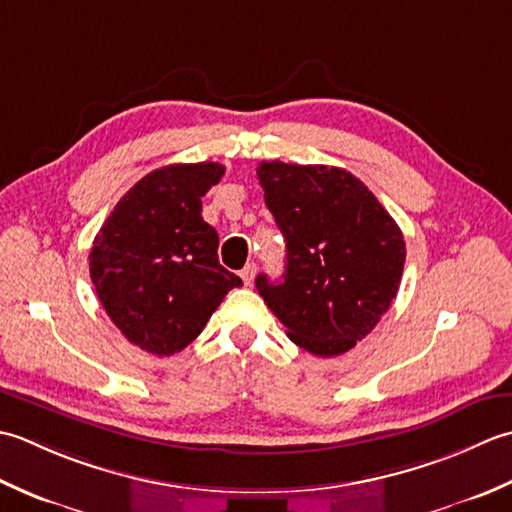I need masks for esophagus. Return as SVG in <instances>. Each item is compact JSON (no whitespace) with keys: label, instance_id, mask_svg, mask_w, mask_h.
Returning <instances> with one entry per match:
<instances>
[{"label":"esophagus","instance_id":"esophagus-1","mask_svg":"<svg viewBox=\"0 0 512 512\" xmlns=\"http://www.w3.org/2000/svg\"><path fill=\"white\" fill-rule=\"evenodd\" d=\"M241 278H243L245 285H252L254 278H256V265H254V263L245 265V267L241 269Z\"/></svg>","mask_w":512,"mask_h":512}]
</instances>
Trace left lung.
Instances as JSON below:
<instances>
[{
    "label": "left lung",
    "instance_id": "1",
    "mask_svg": "<svg viewBox=\"0 0 512 512\" xmlns=\"http://www.w3.org/2000/svg\"><path fill=\"white\" fill-rule=\"evenodd\" d=\"M256 174L287 243L283 280L260 274L258 294L300 349L340 356L373 331L398 294L400 227L342 168L263 161Z\"/></svg>",
    "mask_w": 512,
    "mask_h": 512
}]
</instances>
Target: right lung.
<instances>
[{"label": "right lung", "mask_w": 512, "mask_h": 512, "mask_svg": "<svg viewBox=\"0 0 512 512\" xmlns=\"http://www.w3.org/2000/svg\"><path fill=\"white\" fill-rule=\"evenodd\" d=\"M221 163H174L134 183L101 225L90 278L110 320L154 356L185 349L243 280L218 263V234L201 198Z\"/></svg>", "instance_id": "right-lung-1"}]
</instances>
